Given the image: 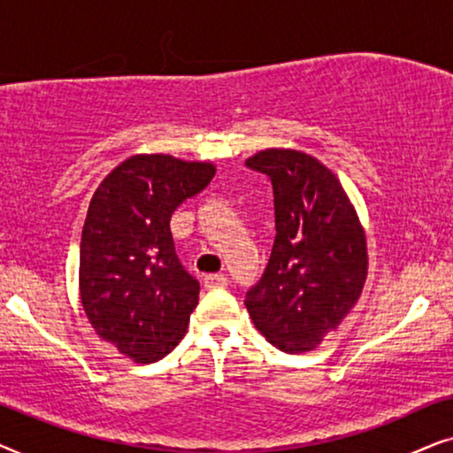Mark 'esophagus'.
I'll use <instances>...</instances> for the list:
<instances>
[{"mask_svg":"<svg viewBox=\"0 0 453 453\" xmlns=\"http://www.w3.org/2000/svg\"><path fill=\"white\" fill-rule=\"evenodd\" d=\"M204 286L207 288H223L227 286V277L223 273H211L204 277Z\"/></svg>","mask_w":453,"mask_h":453,"instance_id":"34e87169","label":"esophagus"}]
</instances>
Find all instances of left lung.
Returning a JSON list of instances; mask_svg holds the SVG:
<instances>
[{"instance_id":"1","label":"left lung","mask_w":453,"mask_h":453,"mask_svg":"<svg viewBox=\"0 0 453 453\" xmlns=\"http://www.w3.org/2000/svg\"><path fill=\"white\" fill-rule=\"evenodd\" d=\"M246 167L271 180L277 234L267 267L244 304L277 349L309 352L363 292L365 232L340 180L315 157L267 149Z\"/></svg>"}]
</instances>
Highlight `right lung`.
Here are the masks:
<instances>
[{
    "label": "right lung",
    "mask_w": 453,
    "mask_h": 453,
    "mask_svg": "<svg viewBox=\"0 0 453 453\" xmlns=\"http://www.w3.org/2000/svg\"><path fill=\"white\" fill-rule=\"evenodd\" d=\"M215 167L172 155L119 164L90 198L81 240V300L90 325L136 363H155L182 340L201 286L173 246L170 219Z\"/></svg>",
    "instance_id": "add662e5"
}]
</instances>
